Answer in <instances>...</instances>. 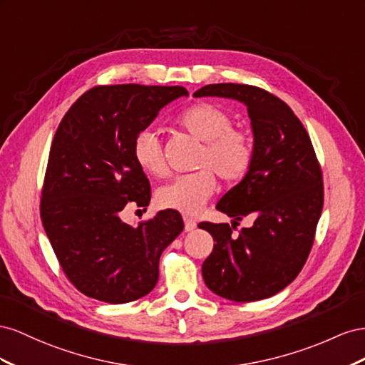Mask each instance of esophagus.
Wrapping results in <instances>:
<instances>
[{
  "mask_svg": "<svg viewBox=\"0 0 365 365\" xmlns=\"http://www.w3.org/2000/svg\"><path fill=\"white\" fill-rule=\"evenodd\" d=\"M183 222H185V231H186V232H192L194 229L197 227V223L192 220L191 217H188V215L183 217Z\"/></svg>",
  "mask_w": 365,
  "mask_h": 365,
  "instance_id": "1",
  "label": "esophagus"
}]
</instances>
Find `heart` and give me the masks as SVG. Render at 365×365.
I'll return each instance as SVG.
<instances>
[{"instance_id":"obj_1","label":"heart","mask_w":365,"mask_h":365,"mask_svg":"<svg viewBox=\"0 0 365 365\" xmlns=\"http://www.w3.org/2000/svg\"><path fill=\"white\" fill-rule=\"evenodd\" d=\"M177 123L194 138L205 142L200 150L197 170L175 177L158 191L160 206L192 215L199 212L217 190V179L225 183L240 182L251 171L254 163V142L243 130L232 127V119L220 107L200 102L186 108ZM131 154L140 168L154 177L168 173L162 143L153 128L147 127L134 134Z\"/></svg>"}]
</instances>
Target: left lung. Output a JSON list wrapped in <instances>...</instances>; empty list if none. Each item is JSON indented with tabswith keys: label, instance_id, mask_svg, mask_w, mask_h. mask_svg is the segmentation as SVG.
<instances>
[{
	"label": "left lung",
	"instance_id": "left-lung-1",
	"mask_svg": "<svg viewBox=\"0 0 365 365\" xmlns=\"http://www.w3.org/2000/svg\"><path fill=\"white\" fill-rule=\"evenodd\" d=\"M195 98L220 96L243 102L252 120L254 163L227 191L217 210L227 223L202 222L215 240L202 274L214 294L237 303L278 294L298 277L315 242L324 205V183L304 125L284 101L246 84H210ZM254 215L252 228L234 235L235 225Z\"/></svg>",
	"mask_w": 365,
	"mask_h": 365
}]
</instances>
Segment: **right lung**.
Returning <instances> with one entry per match:
<instances>
[{
	"instance_id": "1",
	"label": "right lung",
	"mask_w": 365,
	"mask_h": 365,
	"mask_svg": "<svg viewBox=\"0 0 365 365\" xmlns=\"http://www.w3.org/2000/svg\"><path fill=\"white\" fill-rule=\"evenodd\" d=\"M186 95L180 86H98L58 125L39 214L62 270L81 294L123 304L158 284L160 255L183 231L182 215L166 210L133 227L120 212L151 199L150 182L131 154L134 134Z\"/></svg>"
}]
</instances>
